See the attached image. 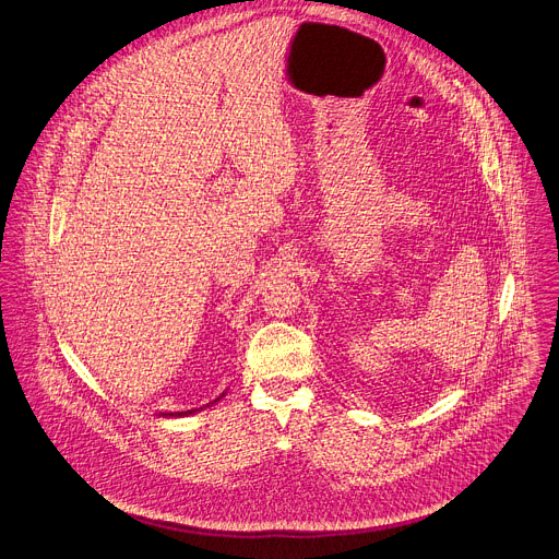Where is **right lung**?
Instances as JSON below:
<instances>
[{"instance_id":"add662e5","label":"right lung","mask_w":559,"mask_h":559,"mask_svg":"<svg viewBox=\"0 0 559 559\" xmlns=\"http://www.w3.org/2000/svg\"><path fill=\"white\" fill-rule=\"evenodd\" d=\"M221 396H225V392H223ZM221 396H218V399H221ZM218 399H216V401H218ZM198 411H202V408H195V411H185V413H167L165 417H187V415H195Z\"/></svg>"}]
</instances>
